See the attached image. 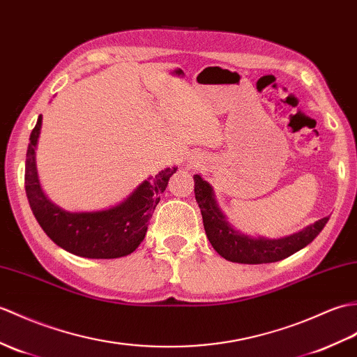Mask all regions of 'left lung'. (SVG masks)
Here are the masks:
<instances>
[{
  "instance_id": "left-lung-1",
  "label": "left lung",
  "mask_w": 357,
  "mask_h": 357,
  "mask_svg": "<svg viewBox=\"0 0 357 357\" xmlns=\"http://www.w3.org/2000/svg\"><path fill=\"white\" fill-rule=\"evenodd\" d=\"M195 196L211 246L223 259L234 263L261 264L283 260L313 242L328 222V218H322L298 233L281 238L251 237L229 225L216 204L213 187L199 175H195Z\"/></svg>"
}]
</instances>
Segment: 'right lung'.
Instances as JSON below:
<instances>
[{
	"instance_id": "obj_1",
	"label": "right lung",
	"mask_w": 357,
	"mask_h": 357,
	"mask_svg": "<svg viewBox=\"0 0 357 357\" xmlns=\"http://www.w3.org/2000/svg\"><path fill=\"white\" fill-rule=\"evenodd\" d=\"M40 126L43 115L30 134L26 158V193L40 228L62 250L85 259H119L134 252L143 242L149 220L178 167L164 169L143 181L123 202L107 210L65 211L48 201L39 184L36 146Z\"/></svg>"
}]
</instances>
